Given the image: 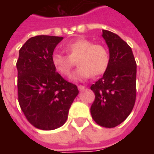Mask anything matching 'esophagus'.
<instances>
[{
    "instance_id": "1",
    "label": "esophagus",
    "mask_w": 154,
    "mask_h": 154,
    "mask_svg": "<svg viewBox=\"0 0 154 154\" xmlns=\"http://www.w3.org/2000/svg\"><path fill=\"white\" fill-rule=\"evenodd\" d=\"M77 87H78V90H79V91H84V90H85V88H86V87H84V86H82V85H79V86H77Z\"/></svg>"
}]
</instances>
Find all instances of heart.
Here are the masks:
<instances>
[{"label": "heart", "mask_w": 154, "mask_h": 154, "mask_svg": "<svg viewBox=\"0 0 154 154\" xmlns=\"http://www.w3.org/2000/svg\"><path fill=\"white\" fill-rule=\"evenodd\" d=\"M64 49L67 55L54 53L51 57L54 69L62 76H70L75 61L79 66L72 76L76 81L88 79L91 74L93 77L100 76L109 67L110 54L102 44H93L87 38H78L65 44Z\"/></svg>", "instance_id": "obj_1"}]
</instances>
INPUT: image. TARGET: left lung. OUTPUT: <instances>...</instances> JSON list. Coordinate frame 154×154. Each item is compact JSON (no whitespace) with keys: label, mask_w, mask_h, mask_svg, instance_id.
Listing matches in <instances>:
<instances>
[{"label":"left lung","mask_w":154,"mask_h":154,"mask_svg":"<svg viewBox=\"0 0 154 154\" xmlns=\"http://www.w3.org/2000/svg\"><path fill=\"white\" fill-rule=\"evenodd\" d=\"M110 53V64L103 77L91 86L95 100L91 114L106 128L119 125L131 113L136 99L137 65L132 49L119 35L102 30Z\"/></svg>","instance_id":"left-lung-1"}]
</instances>
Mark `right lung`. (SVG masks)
Segmentation results:
<instances>
[{
	"mask_svg": "<svg viewBox=\"0 0 154 154\" xmlns=\"http://www.w3.org/2000/svg\"><path fill=\"white\" fill-rule=\"evenodd\" d=\"M63 37L38 35L29 38L19 51L18 100L32 125L52 130L63 125L74 99L76 85L54 69L51 57Z\"/></svg>",
	"mask_w": 154,
	"mask_h": 154,
	"instance_id": "1",
	"label": "right lung"
}]
</instances>
